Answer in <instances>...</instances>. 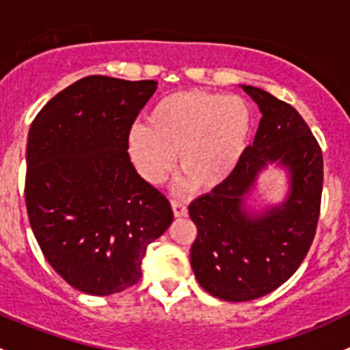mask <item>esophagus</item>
<instances>
[{
    "label": "esophagus",
    "instance_id": "esophagus-1",
    "mask_svg": "<svg viewBox=\"0 0 350 350\" xmlns=\"http://www.w3.org/2000/svg\"><path fill=\"white\" fill-rule=\"evenodd\" d=\"M172 204V211H174V217H186L188 215V208H186V204L183 203V201L179 200H172L171 201Z\"/></svg>",
    "mask_w": 350,
    "mask_h": 350
}]
</instances>
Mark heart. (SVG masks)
Listing matches in <instances>:
<instances>
[{"label": "heart", "mask_w": 350, "mask_h": 350, "mask_svg": "<svg viewBox=\"0 0 350 350\" xmlns=\"http://www.w3.org/2000/svg\"><path fill=\"white\" fill-rule=\"evenodd\" d=\"M252 125L249 105L239 96L210 91H179L162 98L147 116V126L130 132V154L140 174L159 185L174 165L206 189L228 178L241 161Z\"/></svg>", "instance_id": "b5f03b06"}]
</instances>
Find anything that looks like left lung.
I'll return each instance as SVG.
<instances>
[{
  "label": "left lung",
  "instance_id": "obj_1",
  "mask_svg": "<svg viewBox=\"0 0 350 350\" xmlns=\"http://www.w3.org/2000/svg\"><path fill=\"white\" fill-rule=\"evenodd\" d=\"M242 90L262 113L256 139L228 178L188 208L198 228L195 276L204 291L225 301L260 298L296 273L315 239L323 188L322 149L301 115L267 91ZM276 160L292 174L288 200L250 215L243 198L260 169Z\"/></svg>",
  "mask_w": 350,
  "mask_h": 350
}]
</instances>
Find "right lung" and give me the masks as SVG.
<instances>
[{
  "label": "right lung",
  "instance_id": "right-lung-1",
  "mask_svg": "<svg viewBox=\"0 0 350 350\" xmlns=\"http://www.w3.org/2000/svg\"><path fill=\"white\" fill-rule=\"evenodd\" d=\"M157 83L88 76L30 125L25 203L55 273L94 296L137 284L147 245L172 221L169 200L130 162L129 137Z\"/></svg>",
  "mask_w": 350,
  "mask_h": 350
}]
</instances>
